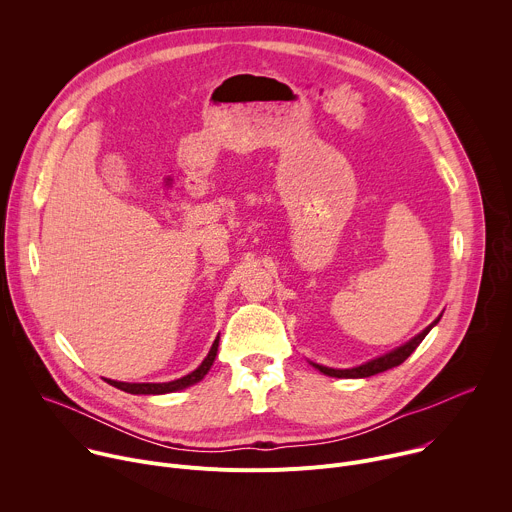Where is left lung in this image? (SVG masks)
Returning a JSON list of instances; mask_svg holds the SVG:
<instances>
[{
	"label": "left lung",
	"instance_id": "1",
	"mask_svg": "<svg viewBox=\"0 0 512 512\" xmlns=\"http://www.w3.org/2000/svg\"><path fill=\"white\" fill-rule=\"evenodd\" d=\"M440 318H442V316H440ZM440 318H437L435 322H431L423 332H419L415 338H411V340L405 342L403 346H399V348H395V350H391V352H387V354H383V356H379V358H373V360H369V362H364V364H360V367H354V369H330V367H322V364H316V362H312V367L318 369L320 373H324V375H328V377H336V379H364V377L379 375V373L389 371V369H393V367H399L401 362H405V360L411 356V352L421 344V340L427 336V332H429L437 322H440Z\"/></svg>",
	"mask_w": 512,
	"mask_h": 512
}]
</instances>
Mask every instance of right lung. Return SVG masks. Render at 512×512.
I'll list each match as a JSON object with an SVG mask.
<instances>
[{
    "instance_id": "add662e5",
    "label": "right lung",
    "mask_w": 512,
    "mask_h": 512,
    "mask_svg": "<svg viewBox=\"0 0 512 512\" xmlns=\"http://www.w3.org/2000/svg\"><path fill=\"white\" fill-rule=\"evenodd\" d=\"M216 350H218V336L216 340L212 342L206 358L202 360L200 367L196 371H192L190 375L182 377V379H176V381H170V383H121V381H111V379H105L109 385L125 391V393H131V395H164V393H174V391H180V389H186L198 381L204 379V375L210 371L212 362L216 358Z\"/></svg>"
}]
</instances>
